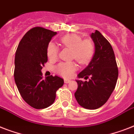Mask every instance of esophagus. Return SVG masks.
<instances>
[{
  "label": "esophagus",
  "instance_id": "obj_1",
  "mask_svg": "<svg viewBox=\"0 0 134 134\" xmlns=\"http://www.w3.org/2000/svg\"><path fill=\"white\" fill-rule=\"evenodd\" d=\"M71 82V80H68V79H65V83H69Z\"/></svg>",
  "mask_w": 134,
  "mask_h": 134
}]
</instances>
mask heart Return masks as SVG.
<instances>
[{
  "mask_svg": "<svg viewBox=\"0 0 134 134\" xmlns=\"http://www.w3.org/2000/svg\"><path fill=\"white\" fill-rule=\"evenodd\" d=\"M62 45L71 49V58L81 65H87L91 60L94 53V46L90 40H84L76 35H68L60 38ZM47 55L50 59H55L58 56V48L53 43H49L46 48ZM55 71L63 77L70 78L77 69L73 62L60 63L57 65Z\"/></svg>",
  "mask_w": 134,
  "mask_h": 134,
  "instance_id": "1",
  "label": "heart"
}]
</instances>
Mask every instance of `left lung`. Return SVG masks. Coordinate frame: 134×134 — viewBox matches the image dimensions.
I'll return each mask as SVG.
<instances>
[{"label": "left lung", "instance_id": "1", "mask_svg": "<svg viewBox=\"0 0 134 134\" xmlns=\"http://www.w3.org/2000/svg\"><path fill=\"white\" fill-rule=\"evenodd\" d=\"M95 52L79 78L88 81H76L78 88L74 96L79 104L87 109H97L106 103L116 86L118 68L112 46L98 30L91 35Z\"/></svg>", "mask_w": 134, "mask_h": 134}]
</instances>
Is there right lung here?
Segmentation results:
<instances>
[{
    "label": "right lung",
    "mask_w": 134,
    "mask_h": 134,
    "mask_svg": "<svg viewBox=\"0 0 134 134\" xmlns=\"http://www.w3.org/2000/svg\"><path fill=\"white\" fill-rule=\"evenodd\" d=\"M56 32L42 27L29 30L18 45L14 60V81L21 97L31 107L42 109L55 99L64 80L57 76L43 79L42 69L48 60L46 48Z\"/></svg>",
    "instance_id": "1"
}]
</instances>
